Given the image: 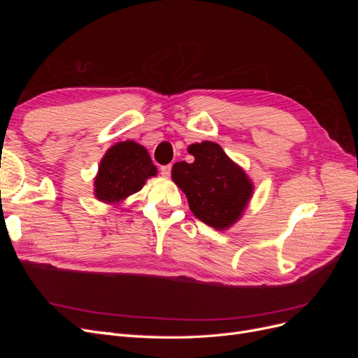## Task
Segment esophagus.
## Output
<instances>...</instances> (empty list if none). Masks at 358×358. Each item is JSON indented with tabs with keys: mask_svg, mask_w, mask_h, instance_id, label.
Listing matches in <instances>:
<instances>
[{
	"mask_svg": "<svg viewBox=\"0 0 358 358\" xmlns=\"http://www.w3.org/2000/svg\"><path fill=\"white\" fill-rule=\"evenodd\" d=\"M161 175L164 178H169L170 173H171V164H167V166H161Z\"/></svg>",
	"mask_w": 358,
	"mask_h": 358,
	"instance_id": "esophagus-1",
	"label": "esophagus"
}]
</instances>
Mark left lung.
<instances>
[{
    "label": "left lung",
    "mask_w": 358,
    "mask_h": 358,
    "mask_svg": "<svg viewBox=\"0 0 358 358\" xmlns=\"http://www.w3.org/2000/svg\"><path fill=\"white\" fill-rule=\"evenodd\" d=\"M192 162L180 161L171 169V179L185 192L191 212L216 230H225L241 218L254 185L220 145L194 143L188 148Z\"/></svg>",
    "instance_id": "8db88e82"
}]
</instances>
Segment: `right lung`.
<instances>
[{
	"label": "right lung",
	"instance_id": "right-lung-1",
	"mask_svg": "<svg viewBox=\"0 0 358 358\" xmlns=\"http://www.w3.org/2000/svg\"><path fill=\"white\" fill-rule=\"evenodd\" d=\"M157 175L148 150L133 140L119 142L104 154L94 180V194L100 201L117 204L140 191L146 179Z\"/></svg>",
	"mask_w": 358,
	"mask_h": 358
}]
</instances>
